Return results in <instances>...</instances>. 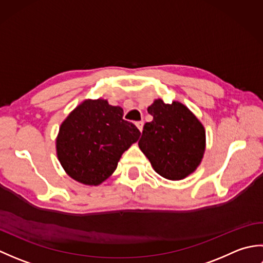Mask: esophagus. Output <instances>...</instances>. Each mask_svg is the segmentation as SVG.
Returning <instances> with one entry per match:
<instances>
[{
	"instance_id": "34e87169",
	"label": "esophagus",
	"mask_w": 263,
	"mask_h": 263,
	"mask_svg": "<svg viewBox=\"0 0 263 263\" xmlns=\"http://www.w3.org/2000/svg\"><path fill=\"white\" fill-rule=\"evenodd\" d=\"M136 124H137V126H138L139 130H140V131L142 132V128H143V121H139V122H137V123H136Z\"/></svg>"
}]
</instances>
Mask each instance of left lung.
Listing matches in <instances>:
<instances>
[{
    "label": "left lung",
    "instance_id": "left-lung-1",
    "mask_svg": "<svg viewBox=\"0 0 263 263\" xmlns=\"http://www.w3.org/2000/svg\"><path fill=\"white\" fill-rule=\"evenodd\" d=\"M154 119L143 126L139 147L154 170L177 181L195 171L203 157L205 132L202 124L183 104L155 100L148 107Z\"/></svg>",
    "mask_w": 263,
    "mask_h": 263
}]
</instances>
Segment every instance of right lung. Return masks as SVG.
I'll use <instances>...</instances> for the list:
<instances>
[{"label":"right lung","instance_id":"obj_1","mask_svg":"<svg viewBox=\"0 0 263 263\" xmlns=\"http://www.w3.org/2000/svg\"><path fill=\"white\" fill-rule=\"evenodd\" d=\"M141 132L107 100H86L66 117L57 139L58 157L73 180L98 185L116 170L122 154Z\"/></svg>","mask_w":263,"mask_h":263}]
</instances>
